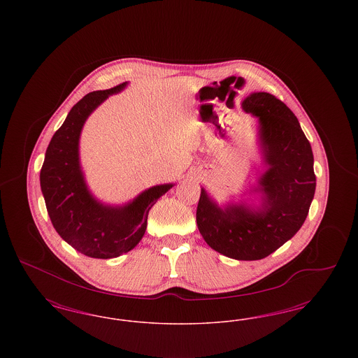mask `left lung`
Segmentation results:
<instances>
[{"label":"left lung","mask_w":358,"mask_h":358,"mask_svg":"<svg viewBox=\"0 0 358 358\" xmlns=\"http://www.w3.org/2000/svg\"><path fill=\"white\" fill-rule=\"evenodd\" d=\"M241 107L259 120L266 171L255 192L262 204H216L201 189L197 227L206 244L236 260H259L292 238L306 220L315 193L314 157L289 107L268 92H254Z\"/></svg>","instance_id":"left-lung-1"}]
</instances>
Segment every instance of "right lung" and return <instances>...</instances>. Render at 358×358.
Here are the masks:
<instances>
[{"mask_svg": "<svg viewBox=\"0 0 358 358\" xmlns=\"http://www.w3.org/2000/svg\"><path fill=\"white\" fill-rule=\"evenodd\" d=\"M127 83L87 94L53 134L40 171V185L56 232L80 254L111 259L131 251L143 238L148 215L173 184L149 187L127 204L104 205L85 184L79 161V138L90 114Z\"/></svg>", "mask_w": 358, "mask_h": 358, "instance_id": "1", "label": "right lung"}]
</instances>
